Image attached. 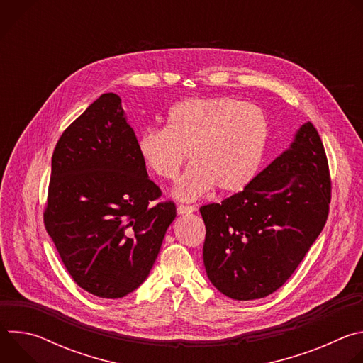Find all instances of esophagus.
Instances as JSON below:
<instances>
[{"label":"esophagus","instance_id":"obj_1","mask_svg":"<svg viewBox=\"0 0 363 363\" xmlns=\"http://www.w3.org/2000/svg\"><path fill=\"white\" fill-rule=\"evenodd\" d=\"M178 214L179 216H184V214H192L195 211V206L194 205H178L177 208Z\"/></svg>","mask_w":363,"mask_h":363}]
</instances>
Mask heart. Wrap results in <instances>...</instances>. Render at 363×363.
Segmentation results:
<instances>
[{
	"label": "heart",
	"mask_w": 363,
	"mask_h": 363,
	"mask_svg": "<svg viewBox=\"0 0 363 363\" xmlns=\"http://www.w3.org/2000/svg\"><path fill=\"white\" fill-rule=\"evenodd\" d=\"M269 138L264 112L234 97H194L175 105L165 129H145L138 152L146 168L172 181L188 158L192 165L174 195L194 201L216 185L221 192L244 189L262 164Z\"/></svg>",
	"instance_id": "b5f03b06"
}]
</instances>
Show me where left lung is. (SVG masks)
Listing matches in <instances>:
<instances>
[{
	"label": "left lung",
	"mask_w": 363,
	"mask_h": 363,
	"mask_svg": "<svg viewBox=\"0 0 363 363\" xmlns=\"http://www.w3.org/2000/svg\"><path fill=\"white\" fill-rule=\"evenodd\" d=\"M330 194L326 152L316 128L307 122L290 147L241 192L199 208L210 281L234 300L276 291L322 233Z\"/></svg>",
	"instance_id": "obj_1"
}]
</instances>
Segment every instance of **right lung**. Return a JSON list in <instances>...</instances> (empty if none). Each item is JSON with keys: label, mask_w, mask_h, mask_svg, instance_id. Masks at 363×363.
<instances>
[{"label": "right lung", "mask_w": 363, "mask_h": 363, "mask_svg": "<svg viewBox=\"0 0 363 363\" xmlns=\"http://www.w3.org/2000/svg\"><path fill=\"white\" fill-rule=\"evenodd\" d=\"M122 100L101 94L62 133L51 158L44 225L72 279L101 298L138 289L177 217L147 178Z\"/></svg>", "instance_id": "right-lung-1"}]
</instances>
